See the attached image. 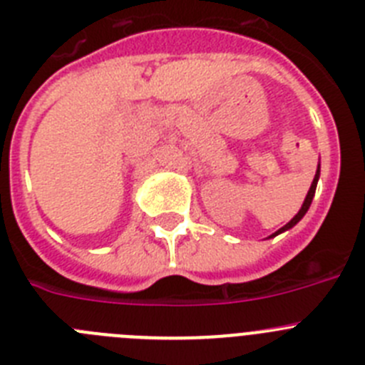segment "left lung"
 I'll return each mask as SVG.
<instances>
[{
    "label": "left lung",
    "instance_id": "8db88e82",
    "mask_svg": "<svg viewBox=\"0 0 365 365\" xmlns=\"http://www.w3.org/2000/svg\"><path fill=\"white\" fill-rule=\"evenodd\" d=\"M318 179H320V164H318V170H316V175H314V179H312V185H311V188H309L307 195H305V201H303V205H302V208H299V212H298V214H296L294 217L291 219V221L287 222L285 227H282V228H279L278 232H274V234H272V235H269V237H276V235H278V234H282V232L291 230V228L294 227V225H298V222L302 221V219H303V215L307 214L309 206H311V202H312V197H314V192H316V185H318Z\"/></svg>",
    "mask_w": 365,
    "mask_h": 365
}]
</instances>
